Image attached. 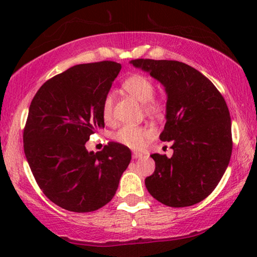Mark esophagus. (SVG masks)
<instances>
[{"mask_svg":"<svg viewBox=\"0 0 257 257\" xmlns=\"http://www.w3.org/2000/svg\"><path fill=\"white\" fill-rule=\"evenodd\" d=\"M132 157H133V159H139V158H143V153L137 152V151H133Z\"/></svg>","mask_w":257,"mask_h":257,"instance_id":"esophagus-1","label":"esophagus"}]
</instances>
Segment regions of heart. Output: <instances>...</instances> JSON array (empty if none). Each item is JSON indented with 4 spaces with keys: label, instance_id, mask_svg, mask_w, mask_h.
Returning a JSON list of instances; mask_svg holds the SVG:
<instances>
[{
    "label": "heart",
    "instance_id": "heart-1",
    "mask_svg": "<svg viewBox=\"0 0 257 257\" xmlns=\"http://www.w3.org/2000/svg\"><path fill=\"white\" fill-rule=\"evenodd\" d=\"M122 87L140 103L145 104L147 111H156L159 107V103L152 98L154 94V83L150 77L136 73L125 79V82L122 83ZM112 107H113V98H112V94L107 93L103 100V105H101V113L106 121L110 120L112 117ZM152 136V128L125 125L115 133L114 139L115 142L127 146L130 149H140L146 140Z\"/></svg>",
    "mask_w": 257,
    "mask_h": 257
}]
</instances>
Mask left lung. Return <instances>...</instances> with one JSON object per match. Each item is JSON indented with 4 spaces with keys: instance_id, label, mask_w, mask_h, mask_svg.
Wrapping results in <instances>:
<instances>
[{
    "instance_id": "obj_1",
    "label": "left lung",
    "mask_w": 257,
    "mask_h": 257,
    "mask_svg": "<svg viewBox=\"0 0 257 257\" xmlns=\"http://www.w3.org/2000/svg\"><path fill=\"white\" fill-rule=\"evenodd\" d=\"M165 87L166 124L161 142L173 156L154 153L156 171L145 179L150 194L170 207L206 199L226 172L231 156V121L223 97L208 78L178 61L133 59Z\"/></svg>"
}]
</instances>
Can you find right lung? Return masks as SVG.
I'll list each match as a JSON object with an SVG mask.
<instances>
[{"label":"right lung","mask_w":257,"mask_h":257,"mask_svg":"<svg viewBox=\"0 0 257 257\" xmlns=\"http://www.w3.org/2000/svg\"><path fill=\"white\" fill-rule=\"evenodd\" d=\"M121 65L79 64L40 87L29 107L24 153L45 196L70 212H93L110 202L131 151L110 143L94 153L85 144L104 127L101 105Z\"/></svg>","instance_id":"right-lung-1"}]
</instances>
